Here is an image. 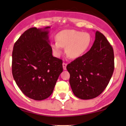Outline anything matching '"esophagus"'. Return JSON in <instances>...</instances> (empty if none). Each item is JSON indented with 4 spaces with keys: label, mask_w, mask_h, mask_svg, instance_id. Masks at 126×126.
<instances>
[{
    "label": "esophagus",
    "mask_w": 126,
    "mask_h": 126,
    "mask_svg": "<svg viewBox=\"0 0 126 126\" xmlns=\"http://www.w3.org/2000/svg\"><path fill=\"white\" fill-rule=\"evenodd\" d=\"M66 66H67V63H63V68L64 70H66Z\"/></svg>",
    "instance_id": "esophagus-1"
}]
</instances>
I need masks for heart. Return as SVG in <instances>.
Wrapping results in <instances>:
<instances>
[{"label": "heart", "instance_id": "b5f03b06", "mask_svg": "<svg viewBox=\"0 0 126 126\" xmlns=\"http://www.w3.org/2000/svg\"><path fill=\"white\" fill-rule=\"evenodd\" d=\"M92 38L89 33L74 30H66L59 32L56 35V42L51 45L56 55L61 53L62 47H65L67 55L71 59L80 57L89 48Z\"/></svg>", "mask_w": 126, "mask_h": 126}]
</instances>
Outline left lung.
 <instances>
[{
  "label": "left lung",
  "instance_id": "1",
  "mask_svg": "<svg viewBox=\"0 0 126 126\" xmlns=\"http://www.w3.org/2000/svg\"><path fill=\"white\" fill-rule=\"evenodd\" d=\"M74 94L81 99L99 96L107 86L114 70V50L103 34L95 32L91 49L67 65Z\"/></svg>",
  "mask_w": 126,
  "mask_h": 126
}]
</instances>
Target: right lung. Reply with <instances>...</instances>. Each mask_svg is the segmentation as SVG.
<instances>
[{
    "mask_svg": "<svg viewBox=\"0 0 126 126\" xmlns=\"http://www.w3.org/2000/svg\"><path fill=\"white\" fill-rule=\"evenodd\" d=\"M49 28H29L15 42L12 51L14 80L26 96L35 100L52 94L63 71L62 61L52 56Z\"/></svg>",
    "mask_w": 126,
    "mask_h": 126,
    "instance_id": "add662e5",
    "label": "right lung"
}]
</instances>
